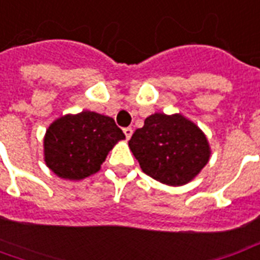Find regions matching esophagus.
Segmentation results:
<instances>
[{"label":"esophagus","instance_id":"1","mask_svg":"<svg viewBox=\"0 0 260 260\" xmlns=\"http://www.w3.org/2000/svg\"><path fill=\"white\" fill-rule=\"evenodd\" d=\"M132 132H134V131H132V128H124V134H125L126 140H129L131 136H132Z\"/></svg>","mask_w":260,"mask_h":260}]
</instances>
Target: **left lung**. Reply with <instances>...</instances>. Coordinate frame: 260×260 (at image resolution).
<instances>
[{
    "label": "left lung",
    "instance_id": "left-lung-1",
    "mask_svg": "<svg viewBox=\"0 0 260 260\" xmlns=\"http://www.w3.org/2000/svg\"><path fill=\"white\" fill-rule=\"evenodd\" d=\"M144 173L180 187L201 173L211 155L205 132L180 113H154L128 142Z\"/></svg>",
    "mask_w": 260,
    "mask_h": 260
}]
</instances>
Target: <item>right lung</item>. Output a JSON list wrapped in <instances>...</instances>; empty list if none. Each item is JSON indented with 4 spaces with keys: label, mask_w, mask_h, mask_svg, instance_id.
Returning a JSON list of instances; mask_svg holds the SVG:
<instances>
[{
    "label": "right lung",
    "mask_w": 260,
    "mask_h": 260,
    "mask_svg": "<svg viewBox=\"0 0 260 260\" xmlns=\"http://www.w3.org/2000/svg\"><path fill=\"white\" fill-rule=\"evenodd\" d=\"M124 139L112 117L90 110L65 114L46 129L45 164L58 177L83 180L99 172L109 151Z\"/></svg>",
    "instance_id": "add662e5"
}]
</instances>
